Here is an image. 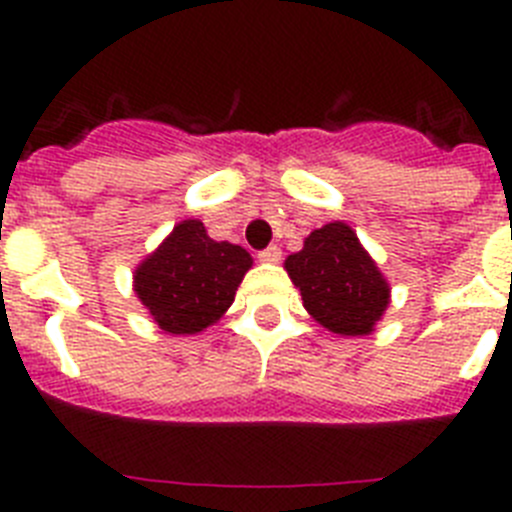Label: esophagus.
I'll return each instance as SVG.
<instances>
[{
	"label": "esophagus",
	"instance_id": "1",
	"mask_svg": "<svg viewBox=\"0 0 512 512\" xmlns=\"http://www.w3.org/2000/svg\"><path fill=\"white\" fill-rule=\"evenodd\" d=\"M279 259H282V248L279 246H269L259 251V261H264V264H277Z\"/></svg>",
	"mask_w": 512,
	"mask_h": 512
}]
</instances>
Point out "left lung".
<instances>
[{
	"instance_id": "left-lung-1",
	"label": "left lung",
	"mask_w": 512,
	"mask_h": 512,
	"mask_svg": "<svg viewBox=\"0 0 512 512\" xmlns=\"http://www.w3.org/2000/svg\"><path fill=\"white\" fill-rule=\"evenodd\" d=\"M302 305L338 336H366L390 305V284L346 223L312 230L302 251L284 261Z\"/></svg>"
}]
</instances>
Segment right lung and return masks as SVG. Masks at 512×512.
<instances>
[{"label": "right lung", "instance_id": "obj_1", "mask_svg": "<svg viewBox=\"0 0 512 512\" xmlns=\"http://www.w3.org/2000/svg\"><path fill=\"white\" fill-rule=\"evenodd\" d=\"M251 264L246 248L212 241L200 220H182L140 261L133 289L158 328L194 336L223 318Z\"/></svg>", "mask_w": 512, "mask_h": 512}]
</instances>
